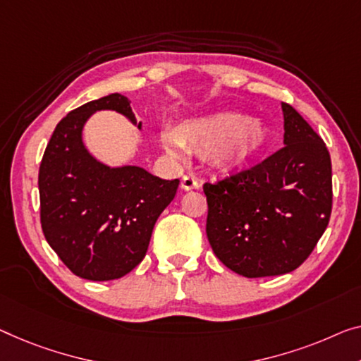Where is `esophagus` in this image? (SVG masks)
Listing matches in <instances>:
<instances>
[{
    "label": "esophagus",
    "mask_w": 361,
    "mask_h": 361,
    "mask_svg": "<svg viewBox=\"0 0 361 361\" xmlns=\"http://www.w3.org/2000/svg\"><path fill=\"white\" fill-rule=\"evenodd\" d=\"M180 186H181V190H185V191H191V190H197V188H199V183H197V180L195 178V176H191V175H185V176H183V178H181Z\"/></svg>",
    "instance_id": "34e87169"
}]
</instances>
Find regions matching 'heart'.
<instances>
[{
  "instance_id": "obj_1",
  "label": "heart",
  "mask_w": 361,
  "mask_h": 361,
  "mask_svg": "<svg viewBox=\"0 0 361 361\" xmlns=\"http://www.w3.org/2000/svg\"><path fill=\"white\" fill-rule=\"evenodd\" d=\"M169 149L181 147L211 155L224 171L245 169L267 149L271 131L259 120L238 111H219L192 118L176 128L175 134H165Z\"/></svg>"
}]
</instances>
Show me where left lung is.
Masks as SVG:
<instances>
[{"mask_svg":"<svg viewBox=\"0 0 361 361\" xmlns=\"http://www.w3.org/2000/svg\"><path fill=\"white\" fill-rule=\"evenodd\" d=\"M283 147L250 170L206 183L212 251L243 277L292 272L329 224L331 155L303 116L282 104Z\"/></svg>","mask_w":361,"mask_h":361,"instance_id":"left-lung-1","label":"left lung"}]
</instances>
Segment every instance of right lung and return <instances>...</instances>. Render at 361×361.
Instances as JSON below:
<instances>
[{"instance_id":"1","label":"right lung","mask_w":361,"mask_h":361,"mask_svg":"<svg viewBox=\"0 0 361 361\" xmlns=\"http://www.w3.org/2000/svg\"><path fill=\"white\" fill-rule=\"evenodd\" d=\"M100 110L121 113L141 129L128 97L110 94L87 102L58 123L39 171L48 245L73 274L95 282L126 276L144 259L154 225L180 185L136 165L99 162L85 147L82 129Z\"/></svg>"}]
</instances>
